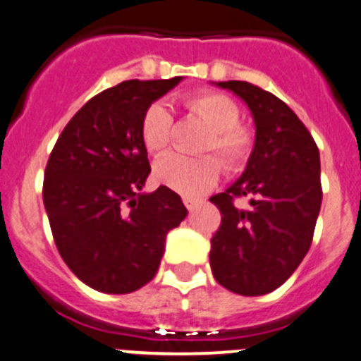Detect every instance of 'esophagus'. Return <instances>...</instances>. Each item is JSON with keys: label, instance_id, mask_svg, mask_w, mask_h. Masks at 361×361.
<instances>
[{"label": "esophagus", "instance_id": "obj_1", "mask_svg": "<svg viewBox=\"0 0 361 361\" xmlns=\"http://www.w3.org/2000/svg\"><path fill=\"white\" fill-rule=\"evenodd\" d=\"M197 203H200V200H196V197H183V204L188 210H192Z\"/></svg>", "mask_w": 361, "mask_h": 361}]
</instances>
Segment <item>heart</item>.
<instances>
[{
  "mask_svg": "<svg viewBox=\"0 0 361 361\" xmlns=\"http://www.w3.org/2000/svg\"><path fill=\"white\" fill-rule=\"evenodd\" d=\"M188 113L201 118L210 128V135L201 145L203 157L169 154L154 165V180L185 196H200L214 187L221 174V165L228 174L241 173L255 149V135L241 120L239 104L226 93L216 90H197L183 97ZM173 136V115L164 104L154 102L140 120V138L147 152L158 157L167 151Z\"/></svg>",
  "mask_w": 361,
  "mask_h": 361,
  "instance_id": "heart-1",
  "label": "heart"
}]
</instances>
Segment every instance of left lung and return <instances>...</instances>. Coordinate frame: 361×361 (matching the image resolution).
<instances>
[{"mask_svg":"<svg viewBox=\"0 0 361 361\" xmlns=\"http://www.w3.org/2000/svg\"><path fill=\"white\" fill-rule=\"evenodd\" d=\"M219 86L248 104L257 133L245 174L210 197L221 212L210 266L223 288L257 297L288 281L310 250L322 203L320 154L306 126L274 93L245 80ZM243 197L246 209L235 203Z\"/></svg>","mask_w":361,"mask_h":361,"instance_id":"8db88e82","label":"left lung"}]
</instances>
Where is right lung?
I'll use <instances>...</instances> for the list:
<instances>
[{
	"instance_id": "1",
	"label": "right lung",
	"mask_w": 361,
	"mask_h": 361,
	"mask_svg": "<svg viewBox=\"0 0 361 361\" xmlns=\"http://www.w3.org/2000/svg\"><path fill=\"white\" fill-rule=\"evenodd\" d=\"M124 80L87 100L55 142L43 201L68 268L102 293H131L160 268L165 237L187 216L165 185L140 194L151 165L140 138L145 109L176 86Z\"/></svg>"
}]
</instances>
